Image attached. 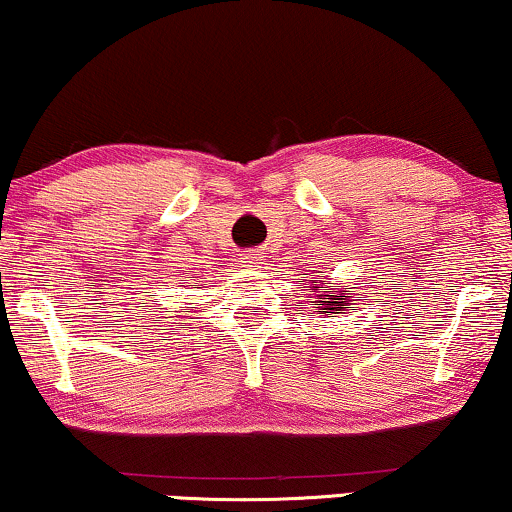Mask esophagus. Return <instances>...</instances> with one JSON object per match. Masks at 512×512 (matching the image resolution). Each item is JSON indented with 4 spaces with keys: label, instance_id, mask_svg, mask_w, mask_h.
I'll use <instances>...</instances> for the list:
<instances>
[{
    "label": "esophagus",
    "instance_id": "esophagus-1",
    "mask_svg": "<svg viewBox=\"0 0 512 512\" xmlns=\"http://www.w3.org/2000/svg\"><path fill=\"white\" fill-rule=\"evenodd\" d=\"M261 261H263L261 251H256V249L242 251V254H239V263H242L244 268H256Z\"/></svg>",
    "mask_w": 512,
    "mask_h": 512
}]
</instances>
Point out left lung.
<instances>
[{
  "label": "left lung",
  "instance_id": "1",
  "mask_svg": "<svg viewBox=\"0 0 512 512\" xmlns=\"http://www.w3.org/2000/svg\"><path fill=\"white\" fill-rule=\"evenodd\" d=\"M320 296H323L325 301H315V308H320L323 313H332L334 308H337V311H342V308H349V306H346V301L337 299V296H332V294H320Z\"/></svg>",
  "mask_w": 512,
  "mask_h": 512
}]
</instances>
